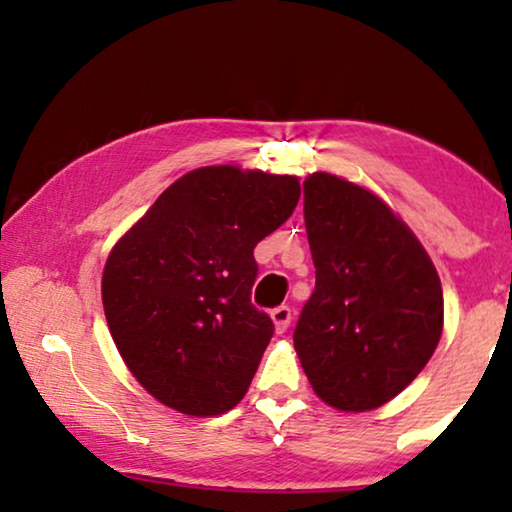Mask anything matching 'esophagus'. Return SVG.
<instances>
[{"instance_id": "1", "label": "esophagus", "mask_w": 512, "mask_h": 512, "mask_svg": "<svg viewBox=\"0 0 512 512\" xmlns=\"http://www.w3.org/2000/svg\"><path fill=\"white\" fill-rule=\"evenodd\" d=\"M291 307L289 305H279V307H275V310L270 312V317H272V321H275V331L277 333H284L286 328H289V324H291Z\"/></svg>"}]
</instances>
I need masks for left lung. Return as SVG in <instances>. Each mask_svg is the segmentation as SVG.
Here are the masks:
<instances>
[{
  "label": "left lung",
  "mask_w": 512,
  "mask_h": 512,
  "mask_svg": "<svg viewBox=\"0 0 512 512\" xmlns=\"http://www.w3.org/2000/svg\"><path fill=\"white\" fill-rule=\"evenodd\" d=\"M317 282L293 331L321 401L366 412L401 394L436 352L443 289L412 230L366 188L335 174L303 181Z\"/></svg>",
  "instance_id": "8db88e82"
}]
</instances>
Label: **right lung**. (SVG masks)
I'll return each instance as SVG.
<instances>
[{"label": "right lung", "instance_id": "right-lung-1", "mask_svg": "<svg viewBox=\"0 0 512 512\" xmlns=\"http://www.w3.org/2000/svg\"><path fill=\"white\" fill-rule=\"evenodd\" d=\"M298 177L200 167L174 181L111 249L107 324L153 398L193 417L233 410L275 333L251 305L254 247L293 214Z\"/></svg>", "mask_w": 512, "mask_h": 512}]
</instances>
